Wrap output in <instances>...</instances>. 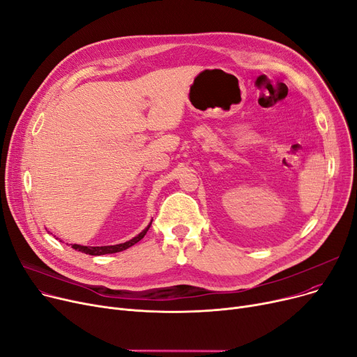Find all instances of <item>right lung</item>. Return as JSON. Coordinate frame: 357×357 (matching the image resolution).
<instances>
[{"label": "right lung", "mask_w": 357, "mask_h": 357, "mask_svg": "<svg viewBox=\"0 0 357 357\" xmlns=\"http://www.w3.org/2000/svg\"><path fill=\"white\" fill-rule=\"evenodd\" d=\"M150 226H152V222H150L149 226H147L139 236H136L135 238H131V240H128V241H126V243H121V245L101 246V248H100V246H97V248H86V246H81V245H72V249L78 250V252H82V253H88V255H91V256H100V255H107V253H117V252L126 250V249H128L130 246L136 245L137 241H140V240L146 236V233H147V230L150 229Z\"/></svg>", "instance_id": "1"}]
</instances>
